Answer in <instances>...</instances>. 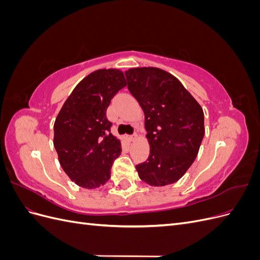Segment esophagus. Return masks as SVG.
I'll return each instance as SVG.
<instances>
[{"label": "esophagus", "instance_id": "esophagus-1", "mask_svg": "<svg viewBox=\"0 0 260 260\" xmlns=\"http://www.w3.org/2000/svg\"><path fill=\"white\" fill-rule=\"evenodd\" d=\"M137 139V135H133V136H130L129 138H128V140L130 141V142H133V141H135Z\"/></svg>", "mask_w": 260, "mask_h": 260}]
</instances>
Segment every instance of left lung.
I'll return each instance as SVG.
<instances>
[{"label":"left lung","mask_w":260,"mask_h":260,"mask_svg":"<svg viewBox=\"0 0 260 260\" xmlns=\"http://www.w3.org/2000/svg\"><path fill=\"white\" fill-rule=\"evenodd\" d=\"M125 77L129 91L144 112L149 144L147 160L136 166L139 177L153 186L175 183L199 154L205 135L203 108L166 70L130 68Z\"/></svg>","instance_id":"1"}]
</instances>
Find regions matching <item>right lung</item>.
<instances>
[{"instance_id": "obj_1", "label": "right lung", "mask_w": 260, "mask_h": 260, "mask_svg": "<svg viewBox=\"0 0 260 260\" xmlns=\"http://www.w3.org/2000/svg\"><path fill=\"white\" fill-rule=\"evenodd\" d=\"M125 85L120 69H98L76 85L56 117L53 143L61 168L77 185L96 188L111 178L121 143L111 133L106 111Z\"/></svg>"}]
</instances>
